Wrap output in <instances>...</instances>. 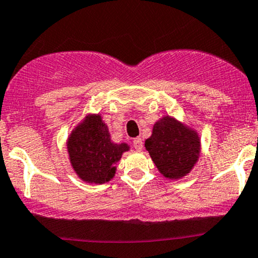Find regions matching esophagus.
I'll return each mask as SVG.
<instances>
[{
    "instance_id": "1",
    "label": "esophagus",
    "mask_w": 258,
    "mask_h": 258,
    "mask_svg": "<svg viewBox=\"0 0 258 258\" xmlns=\"http://www.w3.org/2000/svg\"><path fill=\"white\" fill-rule=\"evenodd\" d=\"M133 145H134L136 151H141L142 146H144V141H142L141 138H136L133 140Z\"/></svg>"
}]
</instances>
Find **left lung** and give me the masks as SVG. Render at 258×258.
I'll return each mask as SVG.
<instances>
[{
  "label": "left lung",
  "instance_id": "left-lung-1",
  "mask_svg": "<svg viewBox=\"0 0 258 258\" xmlns=\"http://www.w3.org/2000/svg\"><path fill=\"white\" fill-rule=\"evenodd\" d=\"M145 147L163 176L181 178L198 160L201 142L195 130L166 116L154 124Z\"/></svg>",
  "mask_w": 258,
  "mask_h": 258
}]
</instances>
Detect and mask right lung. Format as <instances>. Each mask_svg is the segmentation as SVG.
I'll return each instance as SVG.
<instances>
[{"label":"right lung","instance_id":"add662e5","mask_svg":"<svg viewBox=\"0 0 258 258\" xmlns=\"http://www.w3.org/2000/svg\"><path fill=\"white\" fill-rule=\"evenodd\" d=\"M68 150L72 168L82 180L105 183L114 176L116 164L126 144H113L101 116H89L70 135Z\"/></svg>","mask_w":258,"mask_h":258}]
</instances>
